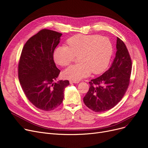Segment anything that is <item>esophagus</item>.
Returning <instances> with one entry per match:
<instances>
[{
	"mask_svg": "<svg viewBox=\"0 0 148 148\" xmlns=\"http://www.w3.org/2000/svg\"><path fill=\"white\" fill-rule=\"evenodd\" d=\"M70 83L72 84V83H79L78 81H74V80H70Z\"/></svg>",
	"mask_w": 148,
	"mask_h": 148,
	"instance_id": "obj_1",
	"label": "esophagus"
}]
</instances>
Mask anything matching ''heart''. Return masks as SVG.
<instances>
[{"label": "heart", "mask_w": 148, "mask_h": 148, "mask_svg": "<svg viewBox=\"0 0 148 148\" xmlns=\"http://www.w3.org/2000/svg\"><path fill=\"white\" fill-rule=\"evenodd\" d=\"M66 46H58L53 60L60 66H67L79 55V64L70 66L63 72L64 78L79 81L91 73L99 74L108 67L113 52L110 39L98 35L77 34L66 41Z\"/></svg>", "instance_id": "obj_1"}]
</instances>
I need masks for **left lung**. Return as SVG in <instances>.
I'll return each instance as SVG.
<instances>
[{"mask_svg":"<svg viewBox=\"0 0 148 148\" xmlns=\"http://www.w3.org/2000/svg\"><path fill=\"white\" fill-rule=\"evenodd\" d=\"M117 52L110 68L101 76L91 79L90 88L83 101L95 112L113 108L120 102L127 90L132 70V61L126 45L117 38Z\"/></svg>","mask_w":148,"mask_h":148,"instance_id":"obj_1","label":"left lung"}]
</instances>
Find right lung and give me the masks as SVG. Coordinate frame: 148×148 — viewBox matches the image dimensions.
Masks as SVG:
<instances>
[{"label":"right lung","instance_id":"1","mask_svg":"<svg viewBox=\"0 0 148 148\" xmlns=\"http://www.w3.org/2000/svg\"><path fill=\"white\" fill-rule=\"evenodd\" d=\"M62 34L43 29L28 40L23 46L18 65V76L26 97L36 107L51 111L60 105L68 80L54 81L60 70L53 53Z\"/></svg>","mask_w":148,"mask_h":148}]
</instances>
